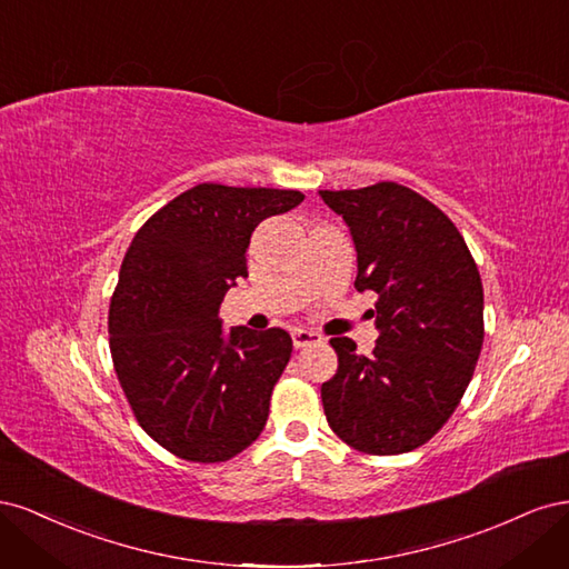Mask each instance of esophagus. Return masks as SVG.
<instances>
[{
    "label": "esophagus",
    "mask_w": 569,
    "mask_h": 569,
    "mask_svg": "<svg viewBox=\"0 0 569 569\" xmlns=\"http://www.w3.org/2000/svg\"><path fill=\"white\" fill-rule=\"evenodd\" d=\"M291 341H295L297 349H303V347H311V343H320L322 337L311 330H291Z\"/></svg>",
    "instance_id": "34e87169"
}]
</instances>
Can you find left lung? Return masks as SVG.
Wrapping results in <instances>:
<instances>
[{"label":"left lung","instance_id":"1","mask_svg":"<svg viewBox=\"0 0 569 569\" xmlns=\"http://www.w3.org/2000/svg\"><path fill=\"white\" fill-rule=\"evenodd\" d=\"M320 197L351 228L356 289L380 297L370 356L330 339L339 366L320 389L325 418L356 451L399 456L439 432L472 380L485 343L479 270L451 218L410 187L385 180Z\"/></svg>","mask_w":569,"mask_h":569}]
</instances>
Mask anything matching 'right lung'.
I'll return each instance as SVG.
<instances>
[{"mask_svg": "<svg viewBox=\"0 0 569 569\" xmlns=\"http://www.w3.org/2000/svg\"><path fill=\"white\" fill-rule=\"evenodd\" d=\"M303 201L297 189H187L137 230L109 306V347L134 420L173 456L226 462L263 432L291 337L222 332L218 308L261 220Z\"/></svg>", "mask_w": 569, "mask_h": 569, "instance_id": "obj_1", "label": "right lung"}]
</instances>
